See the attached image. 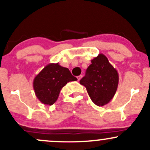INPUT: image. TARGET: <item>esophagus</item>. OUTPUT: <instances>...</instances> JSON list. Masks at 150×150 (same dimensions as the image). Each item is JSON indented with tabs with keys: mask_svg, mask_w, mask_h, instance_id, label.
Instances as JSON below:
<instances>
[{
	"mask_svg": "<svg viewBox=\"0 0 150 150\" xmlns=\"http://www.w3.org/2000/svg\"><path fill=\"white\" fill-rule=\"evenodd\" d=\"M82 75H79V76H77V80H78V81H80V80H81V78H82Z\"/></svg>",
	"mask_w": 150,
	"mask_h": 150,
	"instance_id": "esophagus-1",
	"label": "esophagus"
}]
</instances>
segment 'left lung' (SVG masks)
I'll use <instances>...</instances> for the list:
<instances>
[{"mask_svg":"<svg viewBox=\"0 0 150 150\" xmlns=\"http://www.w3.org/2000/svg\"><path fill=\"white\" fill-rule=\"evenodd\" d=\"M92 64L86 70L85 76L80 81L87 89L89 97L96 105L102 106L107 104L118 88V73L102 53L91 61Z\"/></svg>","mask_w":150,"mask_h":150,"instance_id":"1","label":"left lung"}]
</instances>
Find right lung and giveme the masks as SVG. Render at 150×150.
Returning <instances> with one entry per match:
<instances>
[{"label":"right lung","instance_id":"add662e5","mask_svg":"<svg viewBox=\"0 0 150 150\" xmlns=\"http://www.w3.org/2000/svg\"><path fill=\"white\" fill-rule=\"evenodd\" d=\"M76 80L68 68L58 63H49L34 77L33 87L38 99L42 104L51 106L58 99L61 89L68 82Z\"/></svg>","mask_w":150,"mask_h":150}]
</instances>
